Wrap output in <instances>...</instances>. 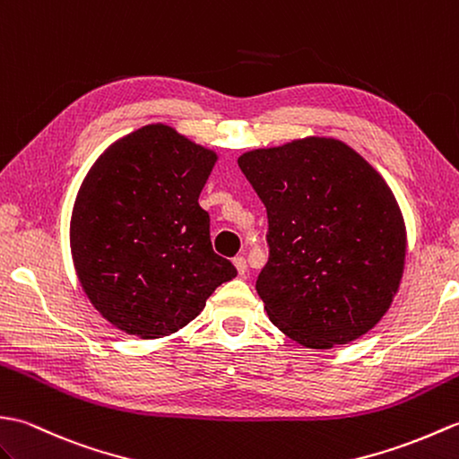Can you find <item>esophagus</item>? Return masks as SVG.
Listing matches in <instances>:
<instances>
[{
    "label": "esophagus",
    "instance_id": "34e87169",
    "mask_svg": "<svg viewBox=\"0 0 459 459\" xmlns=\"http://www.w3.org/2000/svg\"><path fill=\"white\" fill-rule=\"evenodd\" d=\"M233 264H236V269H238V273L241 274V277L247 273V261H246V257H236V259H233Z\"/></svg>",
    "mask_w": 459,
    "mask_h": 459
}]
</instances>
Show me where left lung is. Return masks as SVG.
<instances>
[{
	"mask_svg": "<svg viewBox=\"0 0 459 459\" xmlns=\"http://www.w3.org/2000/svg\"><path fill=\"white\" fill-rule=\"evenodd\" d=\"M238 162L267 208L269 261L255 289L269 320L310 350L375 328L406 257L404 218L385 178L333 137L253 149Z\"/></svg>",
	"mask_w": 459,
	"mask_h": 459,
	"instance_id": "1",
	"label": "left lung"
}]
</instances>
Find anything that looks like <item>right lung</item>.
I'll use <instances>...</instances> for the list:
<instances>
[{
    "instance_id": "obj_1",
    "label": "right lung",
    "mask_w": 459,
    "mask_h": 459,
    "mask_svg": "<svg viewBox=\"0 0 459 459\" xmlns=\"http://www.w3.org/2000/svg\"><path fill=\"white\" fill-rule=\"evenodd\" d=\"M216 160L175 127L151 124L90 167L70 218V253L91 307L117 330L141 340L175 333L238 274L213 253L198 204Z\"/></svg>"
}]
</instances>
